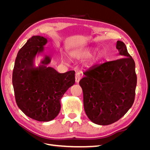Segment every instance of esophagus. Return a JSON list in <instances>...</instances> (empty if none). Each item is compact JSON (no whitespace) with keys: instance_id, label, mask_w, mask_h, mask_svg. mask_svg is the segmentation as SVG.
<instances>
[{"instance_id":"obj_1","label":"esophagus","mask_w":150,"mask_h":150,"mask_svg":"<svg viewBox=\"0 0 150 150\" xmlns=\"http://www.w3.org/2000/svg\"><path fill=\"white\" fill-rule=\"evenodd\" d=\"M81 76L79 73H77L76 74V82L77 83H78L79 82V81L81 80Z\"/></svg>"}]
</instances>
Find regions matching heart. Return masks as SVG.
Instances as JSON below:
<instances>
[{
  "label": "heart",
  "mask_w": 150,
  "mask_h": 150,
  "mask_svg": "<svg viewBox=\"0 0 150 150\" xmlns=\"http://www.w3.org/2000/svg\"><path fill=\"white\" fill-rule=\"evenodd\" d=\"M94 52V49H88L84 50V51L81 53V56L84 57H90ZM104 57V54L103 51H98L95 52L89 61V64L90 66H94L97 64H99V62H101Z\"/></svg>",
  "instance_id": "obj_1"
}]
</instances>
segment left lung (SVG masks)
I'll use <instances>...</instances> for the list:
<instances>
[{
	"label": "left lung",
	"mask_w": 150,
	"mask_h": 150,
	"mask_svg": "<svg viewBox=\"0 0 150 150\" xmlns=\"http://www.w3.org/2000/svg\"><path fill=\"white\" fill-rule=\"evenodd\" d=\"M116 49L120 59L90 67L79 81L86 114L99 125L119 120L134 100L137 84L135 62L123 42L117 40Z\"/></svg>",
	"instance_id": "8db88e82"
}]
</instances>
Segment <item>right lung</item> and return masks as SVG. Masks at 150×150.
I'll list each match as a JSON object with an SVG mask.
<instances>
[{
	"instance_id": "1",
	"label": "right lung",
	"mask_w": 150,
	"mask_h": 150,
	"mask_svg": "<svg viewBox=\"0 0 150 150\" xmlns=\"http://www.w3.org/2000/svg\"><path fill=\"white\" fill-rule=\"evenodd\" d=\"M48 40L34 35L19 50L12 73V84L18 107L30 118L50 121L61 110V99L75 83V71L59 73L47 65L51 61L45 52ZM43 59L38 67L36 56Z\"/></svg>"
}]
</instances>
